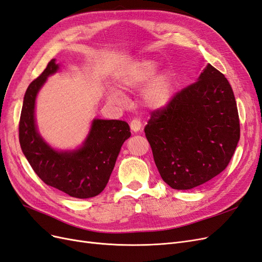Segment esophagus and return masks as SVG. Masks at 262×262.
Instances as JSON below:
<instances>
[{
  "instance_id": "1",
  "label": "esophagus",
  "mask_w": 262,
  "mask_h": 262,
  "mask_svg": "<svg viewBox=\"0 0 262 262\" xmlns=\"http://www.w3.org/2000/svg\"><path fill=\"white\" fill-rule=\"evenodd\" d=\"M130 128L133 132H138L141 130L142 128V123H141V120H139V119H133V120L131 121L130 123Z\"/></svg>"
}]
</instances>
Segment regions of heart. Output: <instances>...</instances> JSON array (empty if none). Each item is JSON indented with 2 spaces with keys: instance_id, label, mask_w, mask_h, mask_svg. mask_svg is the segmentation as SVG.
Here are the masks:
<instances>
[{
  "instance_id": "1",
  "label": "heart",
  "mask_w": 262,
  "mask_h": 262,
  "mask_svg": "<svg viewBox=\"0 0 262 262\" xmlns=\"http://www.w3.org/2000/svg\"><path fill=\"white\" fill-rule=\"evenodd\" d=\"M160 70V63L153 59H142L134 62L120 78L121 86L126 90H138L144 86L156 75ZM176 91V84L170 72L158 74L150 82L143 93V100L145 105L152 109H162L167 106L172 100ZM110 97L113 99H120L121 94L112 92Z\"/></svg>"
}]
</instances>
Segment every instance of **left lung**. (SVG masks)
Returning <instances> with one entry per match:
<instances>
[{
  "instance_id": "8db88e82",
  "label": "left lung",
  "mask_w": 262,
  "mask_h": 262,
  "mask_svg": "<svg viewBox=\"0 0 262 262\" xmlns=\"http://www.w3.org/2000/svg\"><path fill=\"white\" fill-rule=\"evenodd\" d=\"M144 132L161 177L172 189H192L217 176L241 137L227 78L208 64L196 82L150 114Z\"/></svg>"
}]
</instances>
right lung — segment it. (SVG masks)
<instances>
[{
    "instance_id": "right-lung-1",
    "label": "right lung",
    "mask_w": 262,
    "mask_h": 262,
    "mask_svg": "<svg viewBox=\"0 0 262 262\" xmlns=\"http://www.w3.org/2000/svg\"><path fill=\"white\" fill-rule=\"evenodd\" d=\"M59 70L52 59L31 82L24 96L19 119V143L24 155L46 185L78 199L99 194L108 184L123 142L131 136L122 120L94 119L83 145L75 150L53 149L37 131L35 101L47 77Z\"/></svg>"
}]
</instances>
